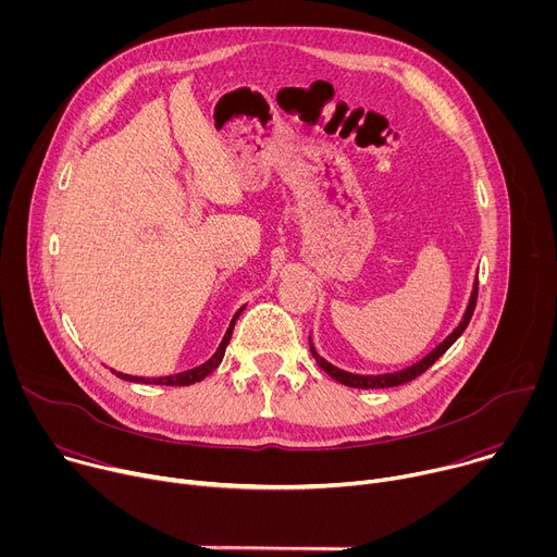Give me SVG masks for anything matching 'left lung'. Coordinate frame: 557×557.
<instances>
[{
	"instance_id": "8db88e82",
	"label": "left lung",
	"mask_w": 557,
	"mask_h": 557,
	"mask_svg": "<svg viewBox=\"0 0 557 557\" xmlns=\"http://www.w3.org/2000/svg\"><path fill=\"white\" fill-rule=\"evenodd\" d=\"M475 295H479V280L473 282V288L469 293V301L465 306V312H462V320L458 322V326L434 348L430 350L423 359H419L417 363L404 368V370H394V372H385V374H355V372H346L337 366H333L331 361H326L320 352L314 350V344H312V337H308V344H310V352L317 361V366H320L329 376H333L335 381L344 383V385H350V387H359V389H372V387H394V385H401V383H408L412 379H417L419 374H423L438 357L445 355V350L462 335V331L467 329L471 314H473V308H475Z\"/></svg>"
}]
</instances>
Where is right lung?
<instances>
[{
    "label": "right lung",
    "instance_id": "obj_1",
    "mask_svg": "<svg viewBox=\"0 0 557 557\" xmlns=\"http://www.w3.org/2000/svg\"><path fill=\"white\" fill-rule=\"evenodd\" d=\"M243 310H245V306L233 314V320H231V324H228V329H226V333H224L220 346L215 348V352H213L205 363H200V366H196V368H189V370H185V372L170 374V376H134V374L116 372V370H112V368H110V370H112L119 379H125V381H129V383H151V385H191V383H198V381H202L205 376H209V374L220 366V361H222V357H224V350H226V346H228V339H231V335H233L235 320H237V317H240Z\"/></svg>",
    "mask_w": 557,
    "mask_h": 557
}]
</instances>
